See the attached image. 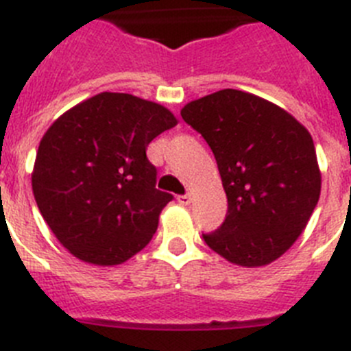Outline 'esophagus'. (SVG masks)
I'll return each mask as SVG.
<instances>
[{"label": "esophagus", "mask_w": 351, "mask_h": 351, "mask_svg": "<svg viewBox=\"0 0 351 351\" xmlns=\"http://www.w3.org/2000/svg\"><path fill=\"white\" fill-rule=\"evenodd\" d=\"M178 202L181 204V206H188V204L191 202V197H190V195H179Z\"/></svg>", "instance_id": "esophagus-1"}]
</instances>
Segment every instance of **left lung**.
Returning a JSON list of instances; mask_svg holds the SVG:
<instances>
[{
	"instance_id": "1",
	"label": "left lung",
	"mask_w": 351,
	"mask_h": 351,
	"mask_svg": "<svg viewBox=\"0 0 351 351\" xmlns=\"http://www.w3.org/2000/svg\"><path fill=\"white\" fill-rule=\"evenodd\" d=\"M181 116L209 144L228 200L223 225L202 234L207 246L243 267L280 258L320 198L322 173L308 130L278 105L239 89L190 101Z\"/></svg>"
}]
</instances>
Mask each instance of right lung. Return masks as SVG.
I'll use <instances>...</instances> for the list:
<instances>
[{
  "label": "right lung",
  "mask_w": 351,
  "mask_h": 351,
  "mask_svg": "<svg viewBox=\"0 0 351 351\" xmlns=\"http://www.w3.org/2000/svg\"><path fill=\"white\" fill-rule=\"evenodd\" d=\"M178 119L128 93H100L60 116L38 145L31 186L43 219L82 262L117 265L144 250L172 195L156 190L149 142Z\"/></svg>",
  "instance_id": "add662e5"
}]
</instances>
